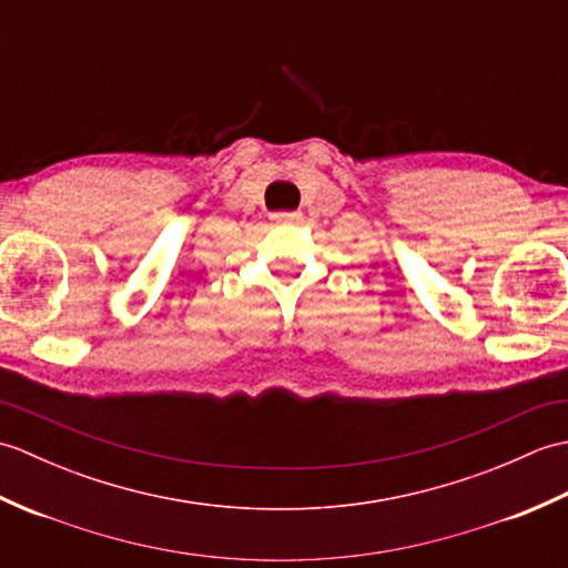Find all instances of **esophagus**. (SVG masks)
<instances>
[{
	"label": "esophagus",
	"mask_w": 568,
	"mask_h": 568,
	"mask_svg": "<svg viewBox=\"0 0 568 568\" xmlns=\"http://www.w3.org/2000/svg\"><path fill=\"white\" fill-rule=\"evenodd\" d=\"M273 220L281 222V224H295V222L303 220V214H300V212H277Z\"/></svg>",
	"instance_id": "obj_1"
}]
</instances>
